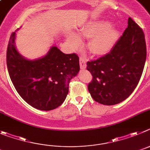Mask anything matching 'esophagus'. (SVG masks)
I'll list each match as a JSON object with an SVG mask.
<instances>
[{
  "mask_svg": "<svg viewBox=\"0 0 150 150\" xmlns=\"http://www.w3.org/2000/svg\"><path fill=\"white\" fill-rule=\"evenodd\" d=\"M80 67L82 69L87 67V60H86L84 57H80Z\"/></svg>",
  "mask_w": 150,
  "mask_h": 150,
  "instance_id": "esophagus-1",
  "label": "esophagus"
}]
</instances>
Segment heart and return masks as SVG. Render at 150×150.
<instances>
[{"mask_svg":"<svg viewBox=\"0 0 150 150\" xmlns=\"http://www.w3.org/2000/svg\"><path fill=\"white\" fill-rule=\"evenodd\" d=\"M79 34L84 37H92L90 42V49L96 54L107 53L113 48L118 38V32L111 28L108 21H98L92 22L84 28L79 30ZM67 39L70 45L76 48L81 42V39L77 33L69 32L67 33Z\"/></svg>","mask_w":150,"mask_h":150,"instance_id":"obj_1","label":"heart"}]
</instances>
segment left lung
I'll list each match as a JSON object with an SVG mask.
<instances>
[{
    "mask_svg": "<svg viewBox=\"0 0 150 150\" xmlns=\"http://www.w3.org/2000/svg\"><path fill=\"white\" fill-rule=\"evenodd\" d=\"M146 58L144 33L131 18L128 28L110 52L87 63L93 80L88 90L96 102L114 105L127 98L137 87Z\"/></svg>",
    "mask_w": 150,
    "mask_h": 150,
    "instance_id": "left-lung-1",
    "label": "left lung"
}]
</instances>
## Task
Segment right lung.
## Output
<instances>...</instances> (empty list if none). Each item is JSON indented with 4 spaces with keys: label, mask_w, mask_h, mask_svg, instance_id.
Instances as JSON below:
<instances>
[{
    "label": "right lung",
    "mask_w": 150,
    "mask_h": 150,
    "mask_svg": "<svg viewBox=\"0 0 150 150\" xmlns=\"http://www.w3.org/2000/svg\"><path fill=\"white\" fill-rule=\"evenodd\" d=\"M15 40L16 32L12 33L8 44L6 65L18 93L38 110L59 107L67 98L70 81L80 70L78 56L66 54L52 46L41 58L28 60L17 51Z\"/></svg>",
    "instance_id": "1"
}]
</instances>
